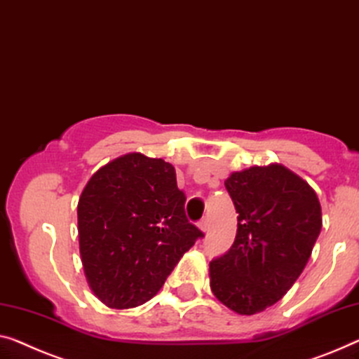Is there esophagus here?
Wrapping results in <instances>:
<instances>
[{"label":"esophagus","instance_id":"1","mask_svg":"<svg viewBox=\"0 0 359 359\" xmlns=\"http://www.w3.org/2000/svg\"><path fill=\"white\" fill-rule=\"evenodd\" d=\"M198 227H200V231L201 232H210V219L208 217H205V219H201L200 222H198Z\"/></svg>","mask_w":359,"mask_h":359}]
</instances>
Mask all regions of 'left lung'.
<instances>
[{"mask_svg": "<svg viewBox=\"0 0 359 359\" xmlns=\"http://www.w3.org/2000/svg\"><path fill=\"white\" fill-rule=\"evenodd\" d=\"M224 184L238 212L237 235L210 263L211 290L229 309L251 316L279 302L303 272L323 227L320 203L282 164L232 172Z\"/></svg>", "mask_w": 359, "mask_h": 359, "instance_id": "8db88e82", "label": "left lung"}]
</instances>
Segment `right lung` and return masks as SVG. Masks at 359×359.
<instances>
[{
    "instance_id": "right-lung-1",
    "label": "right lung",
    "mask_w": 359,
    "mask_h": 359,
    "mask_svg": "<svg viewBox=\"0 0 359 359\" xmlns=\"http://www.w3.org/2000/svg\"><path fill=\"white\" fill-rule=\"evenodd\" d=\"M175 169L161 158L128 153L100 168L77 205L83 272L114 309L151 299L203 232L185 216Z\"/></svg>"
}]
</instances>
